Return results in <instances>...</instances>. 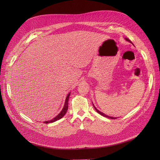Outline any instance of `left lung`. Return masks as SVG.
<instances>
[{
  "mask_svg": "<svg viewBox=\"0 0 160 160\" xmlns=\"http://www.w3.org/2000/svg\"><path fill=\"white\" fill-rule=\"evenodd\" d=\"M125 39L127 40V41H128V42H129L130 43H131L132 44H133V43L128 39V38H125ZM92 104H93V106H94V109H96V111L99 113V114H100L101 115H102V116H103V117H106V118H110V119H117V117H109V116H108V115H105L104 113H103V112H101L100 111H99L96 107H95V106L94 105V104L92 103Z\"/></svg>",
  "mask_w": 160,
  "mask_h": 160,
  "instance_id": "obj_1",
  "label": "left lung"
}]
</instances>
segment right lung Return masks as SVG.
I'll return each instance as SVG.
<instances>
[{"label":"right lung","mask_w":160,"mask_h":160,"mask_svg":"<svg viewBox=\"0 0 160 160\" xmlns=\"http://www.w3.org/2000/svg\"><path fill=\"white\" fill-rule=\"evenodd\" d=\"M70 92L69 94H68L66 98V100H65V103H64V107L62 108V109L61 110V111L58 114V115L54 117V118H52V120H48V121H45L43 123H53L59 119H61L62 117H64L65 115V114L66 113V111L68 110V100H69V98H70Z\"/></svg>","instance_id":"obj_1"}]
</instances>
